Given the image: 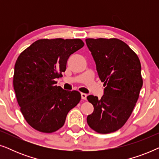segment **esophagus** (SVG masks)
<instances>
[{"label": "esophagus", "instance_id": "esophagus-1", "mask_svg": "<svg viewBox=\"0 0 159 159\" xmlns=\"http://www.w3.org/2000/svg\"><path fill=\"white\" fill-rule=\"evenodd\" d=\"M87 96H88V95L85 94V93H81V97H82V99L83 100H86L87 99Z\"/></svg>", "mask_w": 159, "mask_h": 159}]
</instances>
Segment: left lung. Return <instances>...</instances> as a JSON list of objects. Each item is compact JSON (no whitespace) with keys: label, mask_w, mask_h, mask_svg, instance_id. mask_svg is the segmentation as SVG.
Masks as SVG:
<instances>
[{"label":"left lung","mask_w":159,"mask_h":159,"mask_svg":"<svg viewBox=\"0 0 159 159\" xmlns=\"http://www.w3.org/2000/svg\"><path fill=\"white\" fill-rule=\"evenodd\" d=\"M85 41L105 87L101 99L94 95L87 97L94 107L87 121L98 133L116 132L127 122L138 100L143 86L140 59L119 39L87 38Z\"/></svg>","instance_id":"obj_1"}]
</instances>
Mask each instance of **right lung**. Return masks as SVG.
I'll return each instance as SVG.
<instances>
[{
	"label": "right lung",
	"mask_w": 159,
	"mask_h": 159,
	"mask_svg": "<svg viewBox=\"0 0 159 159\" xmlns=\"http://www.w3.org/2000/svg\"><path fill=\"white\" fill-rule=\"evenodd\" d=\"M84 45L81 39H40L19 56L14 89L24 118L34 129L57 131L81 100L80 92L63 90L55 79L66 71L69 56Z\"/></svg>",
	"instance_id": "right-lung-1"
}]
</instances>
